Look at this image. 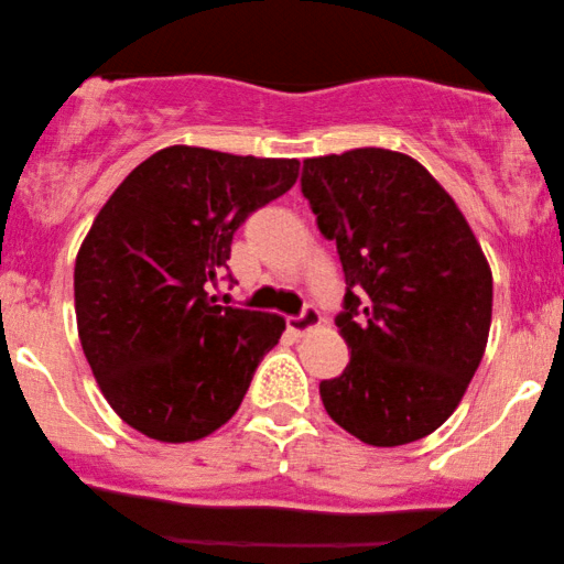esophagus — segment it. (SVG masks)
<instances>
[{
  "instance_id": "obj_1",
  "label": "esophagus",
  "mask_w": 564,
  "mask_h": 564,
  "mask_svg": "<svg viewBox=\"0 0 564 564\" xmlns=\"http://www.w3.org/2000/svg\"><path fill=\"white\" fill-rule=\"evenodd\" d=\"M321 321H324V318H321V313H318L316 305H305L300 316H290L288 318V326H290V332H295V334H308L316 326H321Z\"/></svg>"
}]
</instances>
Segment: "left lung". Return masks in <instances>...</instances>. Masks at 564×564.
Returning a JSON list of instances; mask_svg holds the SVG:
<instances>
[{
    "label": "left lung",
    "mask_w": 564,
    "mask_h": 564,
    "mask_svg": "<svg viewBox=\"0 0 564 564\" xmlns=\"http://www.w3.org/2000/svg\"><path fill=\"white\" fill-rule=\"evenodd\" d=\"M303 196L345 269L326 412L391 448L435 433L464 399L492 324V272L451 194L414 158L360 148L303 160Z\"/></svg>",
    "instance_id": "8db88e82"
}]
</instances>
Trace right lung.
Segmentation results:
<instances>
[{
  "label": "right lung",
  "instance_id": "obj_1",
  "mask_svg": "<svg viewBox=\"0 0 564 564\" xmlns=\"http://www.w3.org/2000/svg\"><path fill=\"white\" fill-rule=\"evenodd\" d=\"M297 171V160L173 144L98 212L75 264L77 332L129 427L188 443L238 412L284 318L217 305L207 290L246 217L290 192Z\"/></svg>",
  "mask_w": 564,
  "mask_h": 564
}]
</instances>
